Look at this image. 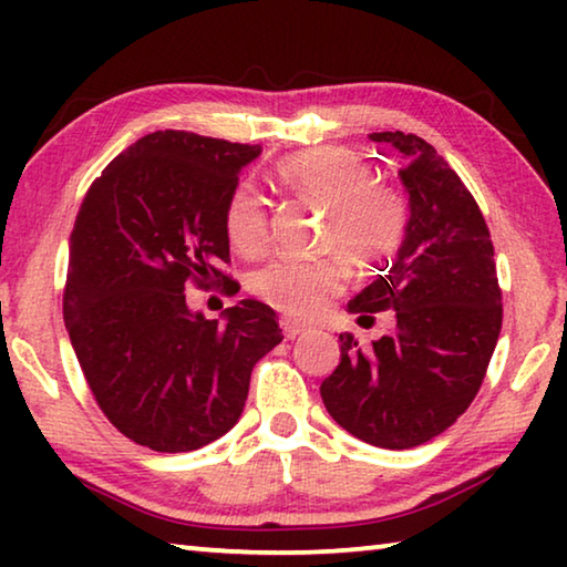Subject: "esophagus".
Returning <instances> with one entry per match:
<instances>
[{
	"label": "esophagus",
	"instance_id": "1",
	"mask_svg": "<svg viewBox=\"0 0 567 567\" xmlns=\"http://www.w3.org/2000/svg\"><path fill=\"white\" fill-rule=\"evenodd\" d=\"M280 324H282V332H285V338H297V334H302L305 330H307V324H302V322H297V320H290V318H282L280 320Z\"/></svg>",
	"mask_w": 567,
	"mask_h": 567
}]
</instances>
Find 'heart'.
<instances>
[{
  "label": "heart",
  "mask_w": 567,
  "mask_h": 567,
  "mask_svg": "<svg viewBox=\"0 0 567 567\" xmlns=\"http://www.w3.org/2000/svg\"><path fill=\"white\" fill-rule=\"evenodd\" d=\"M280 185L328 213L324 237L352 262L372 265L400 247L408 229V205L398 189L378 185L375 172L354 152L320 147L282 159L275 169ZM225 233L237 252L252 255L265 245L267 213L249 185L233 189L225 207ZM344 285L338 257H272L249 275V290L275 310L310 318Z\"/></svg>",
  "instance_id": "obj_1"
}]
</instances>
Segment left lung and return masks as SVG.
<instances>
[{"label": "left lung", "mask_w": 567, "mask_h": 567, "mask_svg": "<svg viewBox=\"0 0 567 567\" xmlns=\"http://www.w3.org/2000/svg\"><path fill=\"white\" fill-rule=\"evenodd\" d=\"M368 137L400 157L410 217L398 257L348 310L358 322L392 310L395 332L370 348L342 332L340 364L320 395L350 435L408 450L445 433L475 400L503 328V295L485 217L455 169L417 134Z\"/></svg>", "instance_id": "8db88e82"}]
</instances>
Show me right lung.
<instances>
[{
  "label": "right lung",
  "instance_id": "add662e5",
  "mask_svg": "<svg viewBox=\"0 0 567 567\" xmlns=\"http://www.w3.org/2000/svg\"><path fill=\"white\" fill-rule=\"evenodd\" d=\"M260 145L152 132L114 157L70 237L64 324L104 415L132 443L189 453L243 415L255 362L282 342L275 310L192 312L187 282H227L225 207ZM235 282L229 280L227 292Z\"/></svg>",
  "mask_w": 567,
  "mask_h": 567
}]
</instances>
